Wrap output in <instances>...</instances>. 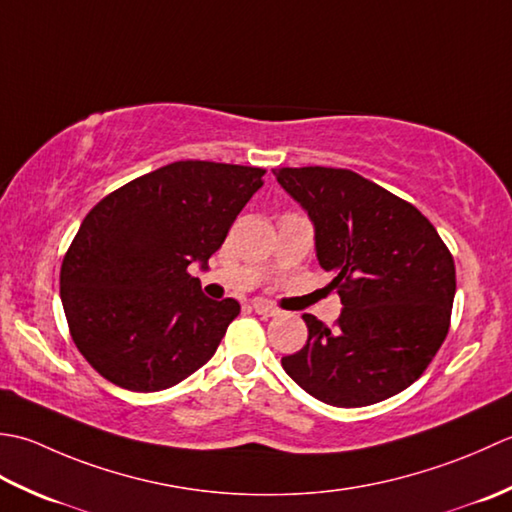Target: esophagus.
Wrapping results in <instances>:
<instances>
[{
  "label": "esophagus",
  "mask_w": 512,
  "mask_h": 512,
  "mask_svg": "<svg viewBox=\"0 0 512 512\" xmlns=\"http://www.w3.org/2000/svg\"><path fill=\"white\" fill-rule=\"evenodd\" d=\"M252 307H254V311H256L258 316H265V318H271V316H278L280 314V309H276L274 305H271V302L260 300V298L252 300Z\"/></svg>",
  "instance_id": "34e87169"
}]
</instances>
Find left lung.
<instances>
[{"label": "left lung", "mask_w": 512, "mask_h": 512, "mask_svg": "<svg viewBox=\"0 0 512 512\" xmlns=\"http://www.w3.org/2000/svg\"><path fill=\"white\" fill-rule=\"evenodd\" d=\"M314 223L316 258L342 300L336 329L305 314L309 338L283 369L316 400L356 409L420 378L448 333L455 263L411 203L351 170H274Z\"/></svg>", "instance_id": "1"}]
</instances>
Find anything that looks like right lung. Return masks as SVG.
<instances>
[{"instance_id": "1", "label": "right lung", "mask_w": 512, "mask_h": 512, "mask_svg": "<svg viewBox=\"0 0 512 512\" xmlns=\"http://www.w3.org/2000/svg\"><path fill=\"white\" fill-rule=\"evenodd\" d=\"M263 174L176 161L125 183L83 218L59 287L72 340L103 378L163 391L214 356L241 305L207 298L187 267H207Z\"/></svg>"}]
</instances>
